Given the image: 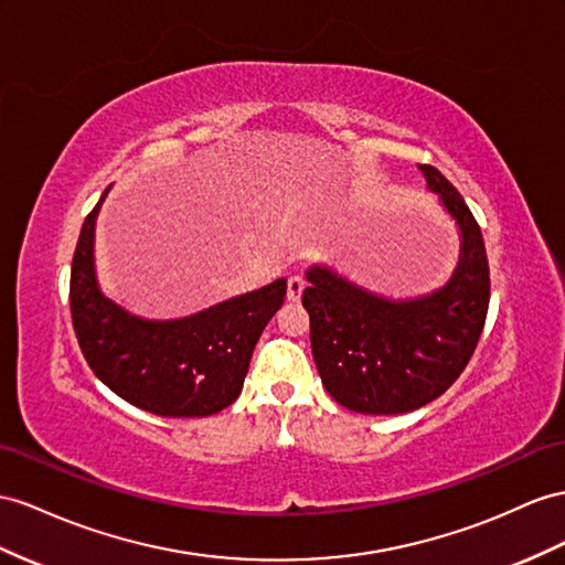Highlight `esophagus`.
<instances>
[{
    "label": "esophagus",
    "instance_id": "1",
    "mask_svg": "<svg viewBox=\"0 0 565 565\" xmlns=\"http://www.w3.org/2000/svg\"><path fill=\"white\" fill-rule=\"evenodd\" d=\"M300 291H302V279H300V277H291V279H288V284H286L288 298H298Z\"/></svg>",
    "mask_w": 565,
    "mask_h": 565
}]
</instances>
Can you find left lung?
Masks as SVG:
<instances>
[{
    "instance_id": "8db88e82",
    "label": "left lung",
    "mask_w": 565,
    "mask_h": 565,
    "mask_svg": "<svg viewBox=\"0 0 565 565\" xmlns=\"http://www.w3.org/2000/svg\"><path fill=\"white\" fill-rule=\"evenodd\" d=\"M109 188L85 216L71 263V322L95 377L131 406L162 417H207L241 396L263 329L281 308L286 281L236 294L179 320H145L97 286L95 224ZM193 193L162 185L119 207V220L142 238L169 241ZM117 214V210H114Z\"/></svg>"
}]
</instances>
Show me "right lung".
<instances>
[{"instance_id": "right-lung-1", "label": "right lung", "mask_w": 565, "mask_h": 565, "mask_svg": "<svg viewBox=\"0 0 565 565\" xmlns=\"http://www.w3.org/2000/svg\"><path fill=\"white\" fill-rule=\"evenodd\" d=\"M423 177L462 236L458 269L441 291L386 300L324 267L306 274L312 358L331 398L355 413L398 415L439 398L466 370L487 320L482 231L441 171L425 164Z\"/></svg>"}]
</instances>
